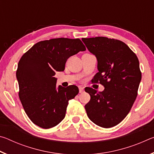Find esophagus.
Here are the masks:
<instances>
[{"mask_svg": "<svg viewBox=\"0 0 154 154\" xmlns=\"http://www.w3.org/2000/svg\"><path fill=\"white\" fill-rule=\"evenodd\" d=\"M79 93H83L84 92V88L82 86H79Z\"/></svg>", "mask_w": 154, "mask_h": 154, "instance_id": "1", "label": "esophagus"}]
</instances>
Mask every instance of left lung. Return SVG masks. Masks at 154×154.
Masks as SVG:
<instances>
[{"instance_id":"8db88e82","label":"left lung","mask_w":154,"mask_h":154,"mask_svg":"<svg viewBox=\"0 0 154 154\" xmlns=\"http://www.w3.org/2000/svg\"><path fill=\"white\" fill-rule=\"evenodd\" d=\"M96 56L98 72L93 82L104 85L103 92L85 88L90 100L85 105L88 118L103 128L113 127L123 120L137 96L141 72L137 56L126 43L104 36L82 38Z\"/></svg>"}]
</instances>
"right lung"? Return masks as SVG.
<instances>
[{
    "label": "right lung",
    "instance_id": "right-lung-1",
    "mask_svg": "<svg viewBox=\"0 0 154 154\" xmlns=\"http://www.w3.org/2000/svg\"><path fill=\"white\" fill-rule=\"evenodd\" d=\"M85 49L79 38H51L36 43L22 56L16 71L19 97L36 126L50 128L64 118L69 101L79 89L74 85L57 88L54 76L64 71L69 57Z\"/></svg>",
    "mask_w": 154,
    "mask_h": 154
}]
</instances>
